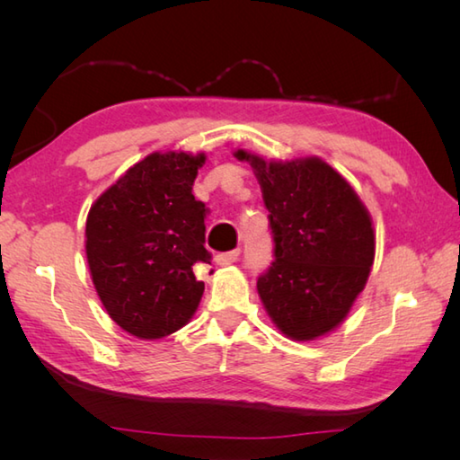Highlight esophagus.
I'll list each match as a JSON object with an SVG mask.
<instances>
[{
	"mask_svg": "<svg viewBox=\"0 0 460 460\" xmlns=\"http://www.w3.org/2000/svg\"><path fill=\"white\" fill-rule=\"evenodd\" d=\"M239 259V249H233V251H227V252H219L217 257H215V261H217V265L221 267H227L231 265V262H235Z\"/></svg>",
	"mask_w": 460,
	"mask_h": 460,
	"instance_id": "34e87169",
	"label": "esophagus"
}]
</instances>
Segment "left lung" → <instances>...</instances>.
Wrapping results in <instances>:
<instances>
[{
  "label": "left lung",
  "instance_id": "8db88e82",
  "mask_svg": "<svg viewBox=\"0 0 460 460\" xmlns=\"http://www.w3.org/2000/svg\"><path fill=\"white\" fill-rule=\"evenodd\" d=\"M269 209L275 262L257 280L282 336L310 341L334 332L366 288L376 259L374 221L356 190L318 155L267 160L247 150Z\"/></svg>",
  "mask_w": 460,
  "mask_h": 460
}]
</instances>
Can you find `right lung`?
Here are the masks:
<instances>
[{"label":"right lung","instance_id":"right-lung-1","mask_svg":"<svg viewBox=\"0 0 460 460\" xmlns=\"http://www.w3.org/2000/svg\"><path fill=\"white\" fill-rule=\"evenodd\" d=\"M205 152H152L91 205L84 251L109 316L130 336L160 340L183 328L205 285L193 267L209 265L205 205L193 181Z\"/></svg>","mask_w":460,"mask_h":460}]
</instances>
